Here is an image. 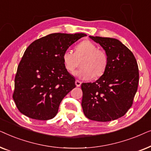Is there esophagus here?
I'll list each match as a JSON object with an SVG mask.
<instances>
[{"label": "esophagus", "mask_w": 151, "mask_h": 151, "mask_svg": "<svg viewBox=\"0 0 151 151\" xmlns=\"http://www.w3.org/2000/svg\"><path fill=\"white\" fill-rule=\"evenodd\" d=\"M75 84H76V86H77V87H79V86H80V85H81L82 82L79 81L78 80H76V82H75Z\"/></svg>", "instance_id": "1"}]
</instances>
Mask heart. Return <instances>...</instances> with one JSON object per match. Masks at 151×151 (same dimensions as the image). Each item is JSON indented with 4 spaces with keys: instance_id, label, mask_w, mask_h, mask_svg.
Returning <instances> with one entry per match:
<instances>
[{
    "instance_id": "heart-1",
    "label": "heart",
    "mask_w": 151,
    "mask_h": 151,
    "mask_svg": "<svg viewBox=\"0 0 151 151\" xmlns=\"http://www.w3.org/2000/svg\"><path fill=\"white\" fill-rule=\"evenodd\" d=\"M81 59L82 67L76 74L83 79L100 77L108 65L106 51L88 40L78 43L75 48V53L66 50L63 54L64 65L69 72H73L79 66V60Z\"/></svg>"
}]
</instances>
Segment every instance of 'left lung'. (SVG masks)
<instances>
[{"label":"left lung","mask_w":151,"mask_h":151,"mask_svg":"<svg viewBox=\"0 0 151 151\" xmlns=\"http://www.w3.org/2000/svg\"><path fill=\"white\" fill-rule=\"evenodd\" d=\"M106 51V71L93 83H82V106L91 120L109 122L126 114L133 104L139 69L132 51L115 38L89 36Z\"/></svg>","instance_id":"left-lung-1"}]
</instances>
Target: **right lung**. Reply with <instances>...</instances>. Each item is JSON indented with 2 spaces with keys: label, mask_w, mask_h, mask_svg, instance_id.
<instances>
[{
  "label": "right lung",
  "mask_w": 151,
  "mask_h": 151,
  "mask_svg": "<svg viewBox=\"0 0 151 151\" xmlns=\"http://www.w3.org/2000/svg\"><path fill=\"white\" fill-rule=\"evenodd\" d=\"M85 34L54 33L37 39L24 51L14 81L13 99L20 113L47 120L57 115L63 99L76 87L63 54Z\"/></svg>",
  "instance_id": "1"
}]
</instances>
